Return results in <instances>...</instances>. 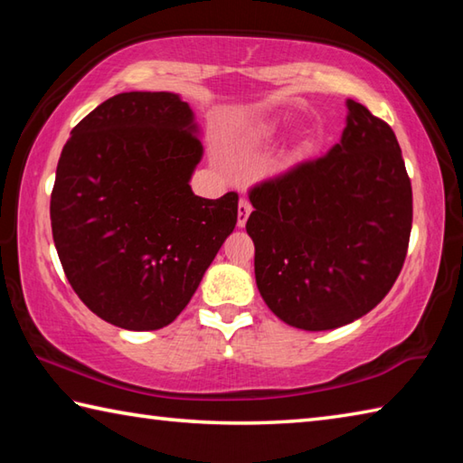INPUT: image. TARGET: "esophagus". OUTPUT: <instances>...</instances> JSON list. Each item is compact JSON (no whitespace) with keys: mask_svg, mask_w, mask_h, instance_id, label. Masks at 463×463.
Listing matches in <instances>:
<instances>
[{"mask_svg":"<svg viewBox=\"0 0 463 463\" xmlns=\"http://www.w3.org/2000/svg\"><path fill=\"white\" fill-rule=\"evenodd\" d=\"M250 210H253V206H250L249 200L241 198V202H239V218H237L239 229H242V226L247 224V218H249V214H250Z\"/></svg>","mask_w":463,"mask_h":463,"instance_id":"obj_1","label":"esophagus"}]
</instances>
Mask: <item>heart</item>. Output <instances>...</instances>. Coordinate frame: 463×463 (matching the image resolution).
<instances>
[{"mask_svg": "<svg viewBox=\"0 0 463 463\" xmlns=\"http://www.w3.org/2000/svg\"><path fill=\"white\" fill-rule=\"evenodd\" d=\"M276 132H278L276 124H261V127L242 130L237 137V143L239 145H257V143H263V140L271 138Z\"/></svg>", "mask_w": 463, "mask_h": 463, "instance_id": "heart-1", "label": "heart"}]
</instances>
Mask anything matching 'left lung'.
<instances>
[{"label":"left lung","mask_w":463,"mask_h":463,"mask_svg":"<svg viewBox=\"0 0 463 463\" xmlns=\"http://www.w3.org/2000/svg\"><path fill=\"white\" fill-rule=\"evenodd\" d=\"M347 127L318 159L249 192L255 279L269 310L328 331L378 307L401 273L412 187L394 130L347 99Z\"/></svg>","instance_id":"1"}]
</instances>
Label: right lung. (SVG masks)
<instances>
[{"instance_id": "obj_1", "label": "right lung", "mask_w": 463, "mask_h": 463, "mask_svg": "<svg viewBox=\"0 0 463 463\" xmlns=\"http://www.w3.org/2000/svg\"><path fill=\"white\" fill-rule=\"evenodd\" d=\"M202 153L192 108L169 91L118 93L71 130L52 239L69 284L106 323H174L232 232L239 195L206 200L190 187Z\"/></svg>"}]
</instances>
